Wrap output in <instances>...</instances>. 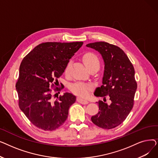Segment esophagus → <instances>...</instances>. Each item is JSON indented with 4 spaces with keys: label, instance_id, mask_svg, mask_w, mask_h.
<instances>
[{
    "label": "esophagus",
    "instance_id": "34e87169",
    "mask_svg": "<svg viewBox=\"0 0 158 158\" xmlns=\"http://www.w3.org/2000/svg\"><path fill=\"white\" fill-rule=\"evenodd\" d=\"M77 101L81 104H87L88 103V101L87 100H86V99H83L81 97H77Z\"/></svg>",
    "mask_w": 158,
    "mask_h": 158
}]
</instances>
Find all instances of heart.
I'll return each instance as SVG.
<instances>
[{
	"mask_svg": "<svg viewBox=\"0 0 158 158\" xmlns=\"http://www.w3.org/2000/svg\"><path fill=\"white\" fill-rule=\"evenodd\" d=\"M83 61L87 68L90 70H97L101 66V61L99 58L92 52H87L82 56ZM70 69V64L69 63L64 69V73L68 74ZM94 86L91 83H86L83 82H76L70 86V90L73 93L82 97H86L88 95Z\"/></svg>",
	"mask_w": 158,
	"mask_h": 158,
	"instance_id": "1",
	"label": "heart"
}]
</instances>
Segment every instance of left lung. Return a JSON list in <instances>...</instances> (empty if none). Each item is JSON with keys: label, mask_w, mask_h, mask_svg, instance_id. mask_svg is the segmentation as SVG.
<instances>
[{"label": "left lung", "mask_w": 158, "mask_h": 158, "mask_svg": "<svg viewBox=\"0 0 158 158\" xmlns=\"http://www.w3.org/2000/svg\"><path fill=\"white\" fill-rule=\"evenodd\" d=\"M86 46L100 52L105 64L102 85L94 93L104 99L97 102L99 111L91 120L99 127L111 129L125 120L133 107L137 88L134 66L126 53L114 45L98 41ZM106 97L110 104L105 102Z\"/></svg>", "instance_id": "1"}]
</instances>
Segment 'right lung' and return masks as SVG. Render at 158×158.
Masks as SVG:
<instances>
[{
  "label": "right lung",
  "mask_w": 158,
  "mask_h": 158,
  "mask_svg": "<svg viewBox=\"0 0 158 158\" xmlns=\"http://www.w3.org/2000/svg\"><path fill=\"white\" fill-rule=\"evenodd\" d=\"M82 44V41L42 43L22 60L16 82L19 106L36 127L53 131L67 118L69 107L76 101V96L66 92L54 101L52 97L57 94H53L61 91L57 87V79Z\"/></svg>",
  "instance_id": "1"
}]
</instances>
